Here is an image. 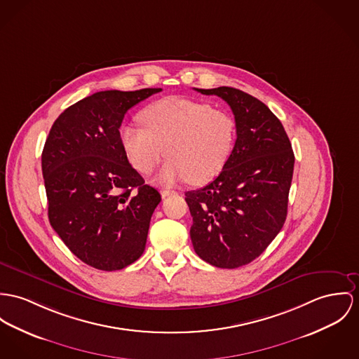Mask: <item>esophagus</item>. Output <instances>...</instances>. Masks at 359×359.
<instances>
[{"label": "esophagus", "mask_w": 359, "mask_h": 359, "mask_svg": "<svg viewBox=\"0 0 359 359\" xmlns=\"http://www.w3.org/2000/svg\"><path fill=\"white\" fill-rule=\"evenodd\" d=\"M175 191H172V190H168V189H164V190H161V195H163V198H165V196H169V195H173Z\"/></svg>", "instance_id": "34e87169"}]
</instances>
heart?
I'll list each match as a JSON object with an SVG mask.
<instances>
[{
	"mask_svg": "<svg viewBox=\"0 0 359 359\" xmlns=\"http://www.w3.org/2000/svg\"><path fill=\"white\" fill-rule=\"evenodd\" d=\"M145 126L120 128L123 150L137 170L149 173L168 158L158 180L164 184L191 180L203 184L226 165L236 140V124L228 111L187 98H164L142 111Z\"/></svg>",
	"mask_w": 359,
	"mask_h": 359,
	"instance_id": "1",
	"label": "heart"
}]
</instances>
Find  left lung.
I'll return each instance as SVG.
<instances>
[{
	"mask_svg": "<svg viewBox=\"0 0 359 359\" xmlns=\"http://www.w3.org/2000/svg\"><path fill=\"white\" fill-rule=\"evenodd\" d=\"M232 109L236 140L220 175L186 193L195 252L208 264L235 269L259 257L284 225L294 173V151L271 109L233 87L195 88Z\"/></svg>",
	"mask_w": 359,
	"mask_h": 359,
	"instance_id": "8db88e82",
	"label": "left lung"
}]
</instances>
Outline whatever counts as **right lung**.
Segmentation results:
<instances>
[{"instance_id":"1","label":"right lung","mask_w":359,"mask_h":359,"mask_svg":"<svg viewBox=\"0 0 359 359\" xmlns=\"http://www.w3.org/2000/svg\"><path fill=\"white\" fill-rule=\"evenodd\" d=\"M160 91H98L62 111L45 142L50 225L95 269L120 271L144 251L161 195L128 163L118 128L128 109Z\"/></svg>"}]
</instances>
